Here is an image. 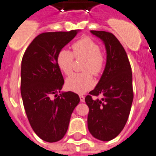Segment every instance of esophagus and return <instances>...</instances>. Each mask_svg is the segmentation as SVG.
Here are the masks:
<instances>
[{"label":"esophagus","instance_id":"34e87169","mask_svg":"<svg viewBox=\"0 0 156 156\" xmlns=\"http://www.w3.org/2000/svg\"><path fill=\"white\" fill-rule=\"evenodd\" d=\"M80 102H84V95H80Z\"/></svg>","mask_w":156,"mask_h":156}]
</instances>
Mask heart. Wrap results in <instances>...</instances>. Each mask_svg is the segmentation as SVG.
I'll list each match as a JSON object with an SVG mask.
<instances>
[{"instance_id":"b5f03b06","label":"heart","mask_w":156,"mask_h":156,"mask_svg":"<svg viewBox=\"0 0 156 156\" xmlns=\"http://www.w3.org/2000/svg\"><path fill=\"white\" fill-rule=\"evenodd\" d=\"M74 56L86 58L83 70L85 72L73 73L66 80V86L69 90L82 94L94 86V80L92 73L98 76L103 67V58L99 45L89 37H84L72 44V52L67 49H60L57 54V65L64 74L72 72Z\"/></svg>"}]
</instances>
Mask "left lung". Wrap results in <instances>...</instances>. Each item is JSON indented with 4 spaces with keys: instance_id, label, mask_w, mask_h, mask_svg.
Wrapping results in <instances>:
<instances>
[{
    "instance_id": "8db88e82",
    "label": "left lung",
    "mask_w": 156,
    "mask_h": 156,
    "mask_svg": "<svg viewBox=\"0 0 156 156\" xmlns=\"http://www.w3.org/2000/svg\"><path fill=\"white\" fill-rule=\"evenodd\" d=\"M90 32L104 43L107 62L100 80L84 99L89 109L88 129L93 137L107 142L119 134L129 115L133 99L132 70L124 47L114 35ZM98 95L101 100L92 98Z\"/></svg>"
}]
</instances>
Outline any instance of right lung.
<instances>
[{
  "mask_svg": "<svg viewBox=\"0 0 156 156\" xmlns=\"http://www.w3.org/2000/svg\"><path fill=\"white\" fill-rule=\"evenodd\" d=\"M79 30L44 32L24 53L21 65V95L28 121L36 134L48 142L64 137L78 94L60 90L64 80L56 62L57 54ZM59 94H58V93Z\"/></svg>",
  "mask_w": 156,
  "mask_h": 156,
  "instance_id": "1",
  "label": "right lung"
}]
</instances>
